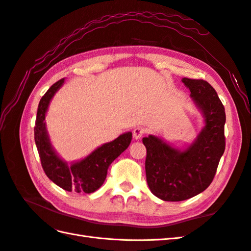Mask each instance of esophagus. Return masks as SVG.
<instances>
[{
  "label": "esophagus",
  "instance_id": "obj_1",
  "mask_svg": "<svg viewBox=\"0 0 251 251\" xmlns=\"http://www.w3.org/2000/svg\"><path fill=\"white\" fill-rule=\"evenodd\" d=\"M144 133H145V130L142 129V127H135V129L133 130V137H134V139L139 140L140 138H142V136L144 135Z\"/></svg>",
  "mask_w": 251,
  "mask_h": 251
}]
</instances>
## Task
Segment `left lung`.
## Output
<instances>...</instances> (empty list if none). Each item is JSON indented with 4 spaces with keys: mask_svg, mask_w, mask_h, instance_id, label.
Masks as SVG:
<instances>
[{
    "mask_svg": "<svg viewBox=\"0 0 251 251\" xmlns=\"http://www.w3.org/2000/svg\"><path fill=\"white\" fill-rule=\"evenodd\" d=\"M182 82L203 116V129L184 150L154 135L143 138L147 183L152 194L164 201L186 200L209 187L226 147V113L215 89L203 79L183 77Z\"/></svg>",
    "mask_w": 251,
    "mask_h": 251,
    "instance_id": "8db88e82",
    "label": "left lung"
}]
</instances>
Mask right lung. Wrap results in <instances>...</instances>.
<instances>
[{
	"instance_id": "right-lung-1",
	"label": "right lung",
	"mask_w": 251,
	"mask_h": 251,
	"mask_svg": "<svg viewBox=\"0 0 251 251\" xmlns=\"http://www.w3.org/2000/svg\"><path fill=\"white\" fill-rule=\"evenodd\" d=\"M64 82L65 78H62L53 84L41 98L34 127L35 143L41 166L49 179L65 191L90 194L96 192L104 183L109 165L129 147L132 133L121 134L113 142L97 148L83 160L71 165L67 164L53 149L45 121L50 101Z\"/></svg>"
}]
</instances>
